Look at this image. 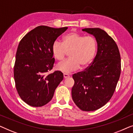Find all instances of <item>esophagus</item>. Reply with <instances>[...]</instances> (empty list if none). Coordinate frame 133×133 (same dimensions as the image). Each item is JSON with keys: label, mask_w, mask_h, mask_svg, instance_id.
I'll use <instances>...</instances> for the list:
<instances>
[{"label": "esophagus", "mask_w": 133, "mask_h": 133, "mask_svg": "<svg viewBox=\"0 0 133 133\" xmlns=\"http://www.w3.org/2000/svg\"><path fill=\"white\" fill-rule=\"evenodd\" d=\"M69 77H70V75H69V74L66 73L63 74V77H64V79H66V78H68Z\"/></svg>", "instance_id": "1"}]
</instances>
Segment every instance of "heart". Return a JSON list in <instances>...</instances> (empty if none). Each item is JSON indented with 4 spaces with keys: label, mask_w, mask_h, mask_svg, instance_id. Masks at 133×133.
Segmentation results:
<instances>
[{
    "label": "heart",
    "mask_w": 133,
    "mask_h": 133,
    "mask_svg": "<svg viewBox=\"0 0 133 133\" xmlns=\"http://www.w3.org/2000/svg\"><path fill=\"white\" fill-rule=\"evenodd\" d=\"M97 49V39L93 36H85L72 32L63 37L62 43L56 41L52 43L51 52L58 61L65 59L70 52V58L59 63L57 69L63 72H71L81 66L86 68L92 62Z\"/></svg>",
    "instance_id": "obj_1"
}]
</instances>
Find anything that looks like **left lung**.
<instances>
[{
  "label": "left lung",
  "mask_w": 133,
  "mask_h": 133,
  "mask_svg": "<svg viewBox=\"0 0 133 133\" xmlns=\"http://www.w3.org/2000/svg\"><path fill=\"white\" fill-rule=\"evenodd\" d=\"M97 41V52L90 66L72 75L71 90L75 104L85 111L97 110L111 99L121 71V55L115 41L101 28H85Z\"/></svg>",
  "instance_id": "left-lung-1"
}]
</instances>
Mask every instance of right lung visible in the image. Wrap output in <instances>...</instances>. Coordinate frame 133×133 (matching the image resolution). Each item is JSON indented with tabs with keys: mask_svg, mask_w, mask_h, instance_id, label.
Masks as SVG:
<instances>
[{
	"mask_svg": "<svg viewBox=\"0 0 133 133\" xmlns=\"http://www.w3.org/2000/svg\"><path fill=\"white\" fill-rule=\"evenodd\" d=\"M68 27L39 26L28 32L17 47L14 66L16 88L22 101L34 107L48 103L63 79L56 71L47 74L54 63L51 46Z\"/></svg>",
	"mask_w": 133,
	"mask_h": 133,
	"instance_id": "right-lung-1",
	"label": "right lung"
}]
</instances>
